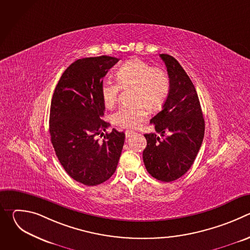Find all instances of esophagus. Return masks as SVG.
<instances>
[{
    "label": "esophagus",
    "mask_w": 250,
    "mask_h": 250,
    "mask_svg": "<svg viewBox=\"0 0 250 250\" xmlns=\"http://www.w3.org/2000/svg\"><path fill=\"white\" fill-rule=\"evenodd\" d=\"M133 134H134V131H132V130H126V131H125V137H126V138L131 137Z\"/></svg>",
    "instance_id": "obj_1"
}]
</instances>
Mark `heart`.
<instances>
[{
  "label": "heart",
  "instance_id": "b5f03b06",
  "mask_svg": "<svg viewBox=\"0 0 250 250\" xmlns=\"http://www.w3.org/2000/svg\"><path fill=\"white\" fill-rule=\"evenodd\" d=\"M118 82L105 78L101 85V97L105 106L111 108L118 100L121 87L134 88L132 104H123L113 114L112 122L121 127L133 128L144 122L147 108L157 111L164 104L170 91V81L165 71L154 68L140 59L125 63L117 73Z\"/></svg>",
  "mask_w": 250,
  "mask_h": 250
}]
</instances>
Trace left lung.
Returning a JSON list of instances; mask_svg holds the SVG:
<instances>
[{"label":"left lung","instance_id":"obj_1","mask_svg":"<svg viewBox=\"0 0 250 250\" xmlns=\"http://www.w3.org/2000/svg\"><path fill=\"white\" fill-rule=\"evenodd\" d=\"M170 81L162 110L150 124L156 133H146L142 153L147 172L155 179L171 182L182 177L194 163L205 134V121L198 94L185 70L173 56L160 54Z\"/></svg>","mask_w":250,"mask_h":250}]
</instances>
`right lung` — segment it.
<instances>
[{"label":"right lung","mask_w":250,"mask_h":250,"mask_svg":"<svg viewBox=\"0 0 250 250\" xmlns=\"http://www.w3.org/2000/svg\"><path fill=\"white\" fill-rule=\"evenodd\" d=\"M120 59L106 55L78 59L63 72L54 90L49 132L56 156L67 174L86 186L104 183L115 173L125 133L102 120L103 78ZM98 135L104 136L102 142Z\"/></svg>","instance_id":"right-lung-1"}]
</instances>
